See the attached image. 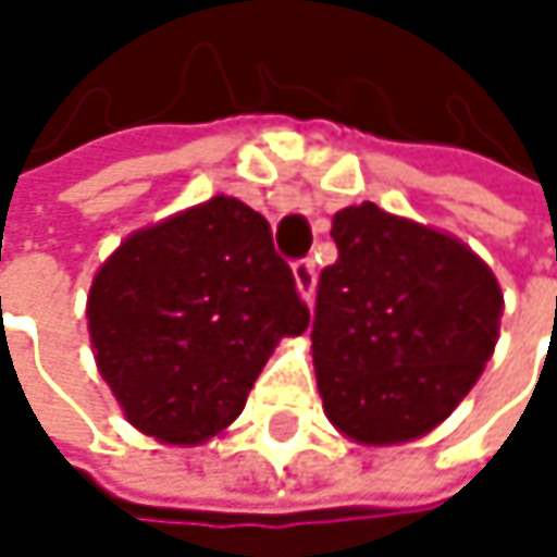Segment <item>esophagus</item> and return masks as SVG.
I'll return each instance as SVG.
<instances>
[{
  "label": "esophagus",
  "instance_id": "1",
  "mask_svg": "<svg viewBox=\"0 0 557 557\" xmlns=\"http://www.w3.org/2000/svg\"><path fill=\"white\" fill-rule=\"evenodd\" d=\"M293 277H296V286H299L302 299L312 302V296H315V264H312L309 258L296 261V264H293Z\"/></svg>",
  "mask_w": 557,
  "mask_h": 557
}]
</instances>
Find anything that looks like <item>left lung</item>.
Returning <instances> with one entry per match:
<instances>
[{
  "label": "left lung",
  "instance_id": "left-lung-1",
  "mask_svg": "<svg viewBox=\"0 0 557 557\" xmlns=\"http://www.w3.org/2000/svg\"><path fill=\"white\" fill-rule=\"evenodd\" d=\"M332 238L312 319L322 409L361 445L419 438L491 361L500 283L465 242L374 202L335 212Z\"/></svg>",
  "mask_w": 557,
  "mask_h": 557
}]
</instances>
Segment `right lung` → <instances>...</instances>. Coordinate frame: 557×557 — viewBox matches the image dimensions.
Wrapping results in <instances>:
<instances>
[{"instance_id": "right-lung-1", "label": "right lung", "mask_w": 557, "mask_h": 557, "mask_svg": "<svg viewBox=\"0 0 557 557\" xmlns=\"http://www.w3.org/2000/svg\"><path fill=\"white\" fill-rule=\"evenodd\" d=\"M86 319L128 422L196 445L238 419L280 338L306 332L309 309L268 219L212 196L128 235L92 280Z\"/></svg>"}]
</instances>
